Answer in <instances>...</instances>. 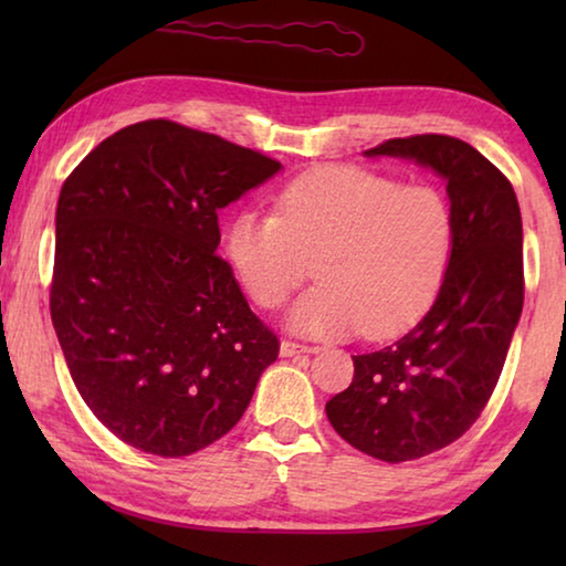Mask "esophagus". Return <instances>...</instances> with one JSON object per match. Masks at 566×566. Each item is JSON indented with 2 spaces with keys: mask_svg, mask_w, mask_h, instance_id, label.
Wrapping results in <instances>:
<instances>
[{
  "mask_svg": "<svg viewBox=\"0 0 566 566\" xmlns=\"http://www.w3.org/2000/svg\"><path fill=\"white\" fill-rule=\"evenodd\" d=\"M306 352H314V349L306 347V344L292 342V339H282V344H280L282 357H294V354H306Z\"/></svg>",
  "mask_w": 566,
  "mask_h": 566,
  "instance_id": "esophagus-1",
  "label": "esophagus"
}]
</instances>
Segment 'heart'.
<instances>
[{"label": "heart", "instance_id": "b5f03b06", "mask_svg": "<svg viewBox=\"0 0 566 566\" xmlns=\"http://www.w3.org/2000/svg\"><path fill=\"white\" fill-rule=\"evenodd\" d=\"M457 219L434 185L329 165L290 181L276 214L242 212L227 227V256L262 310H276L314 264L319 284L290 314L306 334L371 339L407 332L442 292Z\"/></svg>", "mask_w": 566, "mask_h": 566}]
</instances>
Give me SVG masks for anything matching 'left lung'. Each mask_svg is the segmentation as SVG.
<instances>
[{
	"label": "left lung",
	"mask_w": 566,
	"mask_h": 566,
	"mask_svg": "<svg viewBox=\"0 0 566 566\" xmlns=\"http://www.w3.org/2000/svg\"><path fill=\"white\" fill-rule=\"evenodd\" d=\"M364 155L432 167L457 219L452 266L432 310L389 347L352 357V385L327 401L344 442L399 464L457 442L500 381L524 304L522 214L512 181L457 137L411 134Z\"/></svg>",
	"instance_id": "8db88e82"
}]
</instances>
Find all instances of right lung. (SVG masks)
Wrapping results in <instances>:
<instances>
[{
    "instance_id": "obj_1",
    "label": "right lung",
    "mask_w": 566,
    "mask_h": 566,
    "mask_svg": "<svg viewBox=\"0 0 566 566\" xmlns=\"http://www.w3.org/2000/svg\"><path fill=\"white\" fill-rule=\"evenodd\" d=\"M171 119L114 132L64 179L50 312L92 415L177 459L224 437L280 339L217 254L219 209L280 171Z\"/></svg>"
}]
</instances>
